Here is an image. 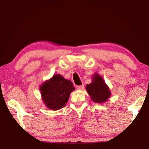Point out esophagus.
<instances>
[{"label":"esophagus","mask_w":149,"mask_h":149,"mask_svg":"<svg viewBox=\"0 0 149 149\" xmlns=\"http://www.w3.org/2000/svg\"><path fill=\"white\" fill-rule=\"evenodd\" d=\"M76 88H77V89H78V90H84V85H77Z\"/></svg>","instance_id":"obj_1"}]
</instances>
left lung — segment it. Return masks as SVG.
I'll return each mask as SVG.
<instances>
[{
	"label": "left lung",
	"instance_id": "left-lung-1",
	"mask_svg": "<svg viewBox=\"0 0 149 149\" xmlns=\"http://www.w3.org/2000/svg\"><path fill=\"white\" fill-rule=\"evenodd\" d=\"M92 81L90 84H87L86 86V90L91 99L96 103L107 101L110 97L111 92L104 79L98 74H95Z\"/></svg>",
	"mask_w": 149,
	"mask_h": 149
}]
</instances>
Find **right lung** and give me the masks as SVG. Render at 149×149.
Instances as JSON below:
<instances>
[{"label": "right lung", "mask_w": 149, "mask_h": 149, "mask_svg": "<svg viewBox=\"0 0 149 149\" xmlns=\"http://www.w3.org/2000/svg\"><path fill=\"white\" fill-rule=\"evenodd\" d=\"M74 90L75 87L71 81L64 79L60 74L54 75L40 87L44 104L52 110L64 107L68 101L70 93Z\"/></svg>", "instance_id": "add662e5"}]
</instances>
